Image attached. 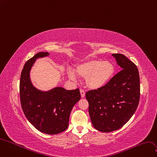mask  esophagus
I'll return each instance as SVG.
<instances>
[{
    "label": "esophagus",
    "instance_id": "1",
    "mask_svg": "<svg viewBox=\"0 0 157 157\" xmlns=\"http://www.w3.org/2000/svg\"><path fill=\"white\" fill-rule=\"evenodd\" d=\"M80 93H81V97L82 98L85 97V93L84 91V90L83 89H80Z\"/></svg>",
    "mask_w": 157,
    "mask_h": 157
}]
</instances>
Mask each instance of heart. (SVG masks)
I'll list each match as a JSON object with an SVG mask.
<instances>
[{
	"label": "heart",
	"instance_id": "1",
	"mask_svg": "<svg viewBox=\"0 0 157 157\" xmlns=\"http://www.w3.org/2000/svg\"><path fill=\"white\" fill-rule=\"evenodd\" d=\"M75 70L79 77L86 78V83L89 88L96 89L109 82L115 74V68L111 62L93 59L76 65ZM68 74L70 78L75 79L72 70H68Z\"/></svg>",
	"mask_w": 157,
	"mask_h": 157
}]
</instances>
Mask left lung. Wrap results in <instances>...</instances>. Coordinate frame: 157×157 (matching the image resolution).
<instances>
[{
    "mask_svg": "<svg viewBox=\"0 0 157 157\" xmlns=\"http://www.w3.org/2000/svg\"><path fill=\"white\" fill-rule=\"evenodd\" d=\"M112 55L122 70L104 87L85 94L92 124L103 132L117 130L127 123L137 109L140 97L137 67L123 54Z\"/></svg>",
    "mask_w": 157,
    "mask_h": 157,
    "instance_id": "left-lung-1",
    "label": "left lung"
}]
</instances>
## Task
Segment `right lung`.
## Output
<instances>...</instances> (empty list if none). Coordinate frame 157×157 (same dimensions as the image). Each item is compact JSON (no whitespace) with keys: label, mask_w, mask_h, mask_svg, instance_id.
I'll return each mask as SVG.
<instances>
[{"label":"right lung","mask_w":157,"mask_h":157,"mask_svg":"<svg viewBox=\"0 0 157 157\" xmlns=\"http://www.w3.org/2000/svg\"><path fill=\"white\" fill-rule=\"evenodd\" d=\"M49 55L39 52L25 63L20 78L19 96L23 113L29 122L40 132L57 134L67 129L70 112L81 94L79 89L68 90L56 87L42 92L33 87L30 70L36 59Z\"/></svg>","instance_id":"right-lung-1"}]
</instances>
